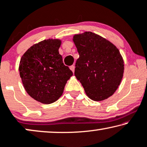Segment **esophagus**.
<instances>
[{
    "label": "esophagus",
    "mask_w": 147,
    "mask_h": 147,
    "mask_svg": "<svg viewBox=\"0 0 147 147\" xmlns=\"http://www.w3.org/2000/svg\"><path fill=\"white\" fill-rule=\"evenodd\" d=\"M75 66H74V65H72V66H70V69L72 70L73 73H74V72H75Z\"/></svg>",
    "instance_id": "esophagus-1"
}]
</instances>
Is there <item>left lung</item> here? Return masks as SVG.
<instances>
[{
  "label": "left lung",
  "instance_id": "1",
  "mask_svg": "<svg viewBox=\"0 0 147 147\" xmlns=\"http://www.w3.org/2000/svg\"><path fill=\"white\" fill-rule=\"evenodd\" d=\"M79 58L75 75L87 96L103 101L111 96L123 77L124 60L112 43L94 33L87 31L73 37Z\"/></svg>",
  "mask_w": 147,
  "mask_h": 147
}]
</instances>
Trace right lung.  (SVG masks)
Here are the masks:
<instances>
[{
	"mask_svg": "<svg viewBox=\"0 0 147 147\" xmlns=\"http://www.w3.org/2000/svg\"><path fill=\"white\" fill-rule=\"evenodd\" d=\"M59 40H43L30 47L21 58L19 74L25 91L45 104L55 102L64 91L72 72L62 61Z\"/></svg>",
	"mask_w": 147,
	"mask_h": 147,
	"instance_id": "add662e5",
	"label": "right lung"
}]
</instances>
